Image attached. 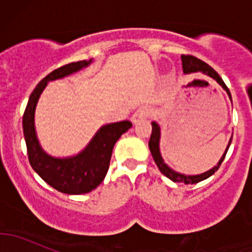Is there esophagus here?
Instances as JSON below:
<instances>
[{"instance_id":"34e87169","label":"esophagus","mask_w":252,"mask_h":252,"mask_svg":"<svg viewBox=\"0 0 252 252\" xmlns=\"http://www.w3.org/2000/svg\"><path fill=\"white\" fill-rule=\"evenodd\" d=\"M149 114H150L149 111H146V110H138V111L135 112V113L133 114V117H131V122H133L134 124L139 123V122L142 121V119L147 118V117H149Z\"/></svg>"}]
</instances>
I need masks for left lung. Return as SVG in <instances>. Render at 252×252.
<instances>
[{"mask_svg":"<svg viewBox=\"0 0 252 252\" xmlns=\"http://www.w3.org/2000/svg\"><path fill=\"white\" fill-rule=\"evenodd\" d=\"M182 64H183V72L185 74H189V73H195V72H201L204 74L208 75L212 79H215L225 91H227L228 96H229L230 101H232V95H230V91L229 89L227 88V85L224 84V81L222 80V78L220 77L217 72L213 69L212 67L205 63L204 61L199 60V58L194 57V56H190V55H182ZM152 133L151 136H150V141H149V147H150V151H151L152 157H154V161L155 163L157 164L158 167L159 172L162 174L166 175L167 178H169L171 180H173L175 183H184V184H196V183L202 182V180L207 179L208 177H211L212 174H215V172L218 171L220 168V163L223 162L224 159L225 155H227L228 149H229L230 144H232V138H230L229 142H228V146L225 149L224 154L223 156L220 157V162L217 163V166L213 167L212 169L210 171L205 172V173L201 174H197V175H187V174H182V173H178V172L173 171L172 168H169L166 163H164L163 158L161 156V152H159V139H161V129H159V126L156 123V122H152Z\"/></svg>","mask_w":252,"mask_h":252,"instance_id":"1","label":"left lung"}]
</instances>
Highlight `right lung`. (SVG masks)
Masks as SVG:
<instances>
[{
  "instance_id": "add662e5",
  "label": "right lung",
  "mask_w": 252,
  "mask_h": 252,
  "mask_svg": "<svg viewBox=\"0 0 252 252\" xmlns=\"http://www.w3.org/2000/svg\"><path fill=\"white\" fill-rule=\"evenodd\" d=\"M91 62L93 60L69 63L46 75L30 95L23 116V133L32 169L48 185L63 194L80 195L96 189L107 174L114 144L133 126L129 121L106 124L98 129L83 151L65 158L50 156L40 146L34 123L35 108L47 83L79 72Z\"/></svg>"
}]
</instances>
